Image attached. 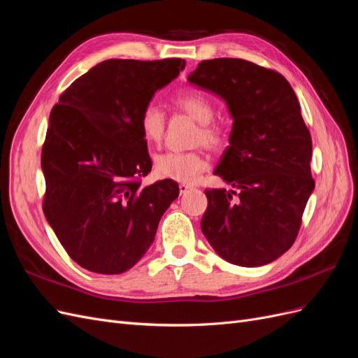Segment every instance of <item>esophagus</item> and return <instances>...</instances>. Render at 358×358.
Segmentation results:
<instances>
[{"instance_id": "34e87169", "label": "esophagus", "mask_w": 358, "mask_h": 358, "mask_svg": "<svg viewBox=\"0 0 358 358\" xmlns=\"http://www.w3.org/2000/svg\"><path fill=\"white\" fill-rule=\"evenodd\" d=\"M189 189H192V187H191V185H188V183H180V185H179V191H180V194H187Z\"/></svg>"}]
</instances>
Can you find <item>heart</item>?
Masks as SVG:
<instances>
[{
    "instance_id": "heart-1",
    "label": "heart",
    "mask_w": 358,
    "mask_h": 358,
    "mask_svg": "<svg viewBox=\"0 0 358 358\" xmlns=\"http://www.w3.org/2000/svg\"><path fill=\"white\" fill-rule=\"evenodd\" d=\"M178 109L189 115L200 124L197 142H203L210 148H220L225 142V133L220 125L212 121L215 117V106L208 95L199 91H187L175 99ZM140 131L148 143L158 145L166 131V115L155 103L148 104L140 115ZM208 169V159L200 150L189 152H164L155 158V171L162 179H171L183 183H191L201 171Z\"/></svg>"
}]
</instances>
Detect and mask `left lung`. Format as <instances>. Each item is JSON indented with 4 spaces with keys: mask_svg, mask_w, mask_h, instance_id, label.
I'll return each instance as SVG.
<instances>
[{
    "mask_svg": "<svg viewBox=\"0 0 358 358\" xmlns=\"http://www.w3.org/2000/svg\"><path fill=\"white\" fill-rule=\"evenodd\" d=\"M188 82L218 95L233 119L230 146L213 171L230 189L204 191L201 231L225 262L272 263L294 243L315 188L297 96L282 74L237 58L201 61Z\"/></svg>",
    "mask_w": 358,
    "mask_h": 358,
    "instance_id": "left-lung-1",
    "label": "left lung"
}]
</instances>
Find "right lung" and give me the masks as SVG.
<instances>
[{
	"instance_id": "1",
	"label": "right lung",
	"mask_w": 358,
	"mask_h": 358,
	"mask_svg": "<svg viewBox=\"0 0 358 358\" xmlns=\"http://www.w3.org/2000/svg\"><path fill=\"white\" fill-rule=\"evenodd\" d=\"M185 61L107 59L76 79L49 116L41 150L43 212L76 263L119 275L152 245L179 196L175 180L143 187L152 169L140 115Z\"/></svg>"
}]
</instances>
